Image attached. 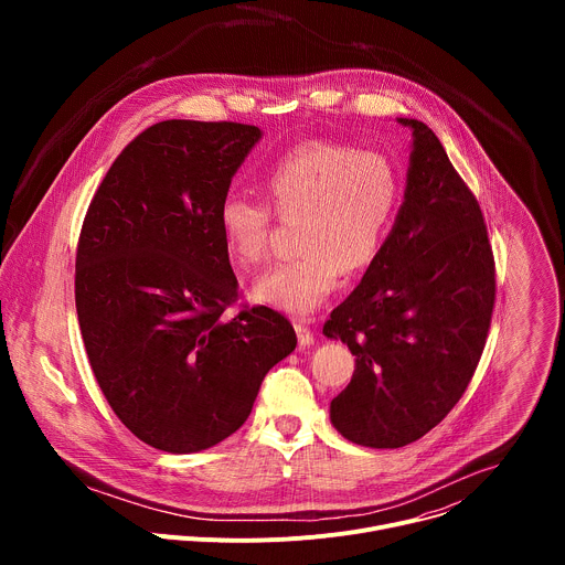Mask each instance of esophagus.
Masks as SVG:
<instances>
[{"mask_svg": "<svg viewBox=\"0 0 565 565\" xmlns=\"http://www.w3.org/2000/svg\"><path fill=\"white\" fill-rule=\"evenodd\" d=\"M295 331H297V342H299V349H306V347H310V344L315 342V338H312V331L308 329L306 321H297V324H295Z\"/></svg>", "mask_w": 565, "mask_h": 565, "instance_id": "34e87169", "label": "esophagus"}]
</instances>
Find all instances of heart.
Segmentation results:
<instances>
[{
    "mask_svg": "<svg viewBox=\"0 0 565 565\" xmlns=\"http://www.w3.org/2000/svg\"><path fill=\"white\" fill-rule=\"evenodd\" d=\"M266 192L281 218H299V257L257 277L253 301L306 317L331 297L342 270L358 273L373 264L397 207L399 181L377 151L306 142L270 168ZM216 225L236 266L248 270L264 262L270 238L264 203L230 194L218 205Z\"/></svg>",
    "mask_w": 565,
    "mask_h": 565,
    "instance_id": "heart-1",
    "label": "heart"
}]
</instances>
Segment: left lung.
I'll list each match as a JSON object with an SVG mask.
<instances>
[{
	"label": "left lung",
	"instance_id": "obj_1",
	"mask_svg": "<svg viewBox=\"0 0 565 565\" xmlns=\"http://www.w3.org/2000/svg\"><path fill=\"white\" fill-rule=\"evenodd\" d=\"M397 122L412 129L405 201L360 286L324 324L355 355L331 423L373 449L405 447L454 409L486 349L497 295L478 201L425 122Z\"/></svg>",
	"mask_w": 565,
	"mask_h": 565
}]
</instances>
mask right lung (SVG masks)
<instances>
[{"instance_id": "add662e5", "label": "right lung", "mask_w": 565, "mask_h": 565, "mask_svg": "<svg viewBox=\"0 0 565 565\" xmlns=\"http://www.w3.org/2000/svg\"><path fill=\"white\" fill-rule=\"evenodd\" d=\"M262 136L238 122L151 125L116 158L79 232L75 308L92 369L153 449L194 454L232 436L297 347L266 306L221 317L238 281L216 212Z\"/></svg>"}]
</instances>
